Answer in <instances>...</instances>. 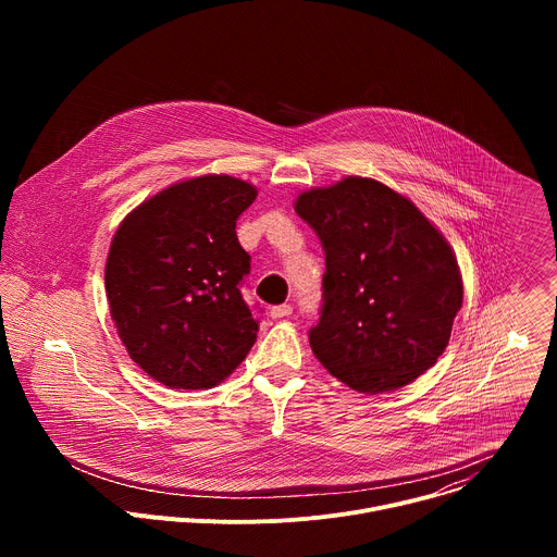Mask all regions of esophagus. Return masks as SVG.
<instances>
[{"mask_svg":"<svg viewBox=\"0 0 557 557\" xmlns=\"http://www.w3.org/2000/svg\"><path fill=\"white\" fill-rule=\"evenodd\" d=\"M288 314H293V306L290 304H280V306L271 308L273 320H282V317H288Z\"/></svg>","mask_w":557,"mask_h":557,"instance_id":"34e87169","label":"esophagus"}]
</instances>
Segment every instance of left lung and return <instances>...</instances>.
Returning a JSON list of instances; mask_svg holds the SVG:
<instances>
[{"label": "left lung", "mask_w": 557, "mask_h": 557, "mask_svg": "<svg viewBox=\"0 0 557 557\" xmlns=\"http://www.w3.org/2000/svg\"><path fill=\"white\" fill-rule=\"evenodd\" d=\"M295 211L326 253L322 317L308 333L314 357L363 394L430 370L462 306L443 233L406 196L361 176L299 194Z\"/></svg>", "instance_id": "1"}]
</instances>
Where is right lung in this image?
Masks as SVG:
<instances>
[{"instance_id":"1","label":"right lung","mask_w":557,"mask_h":557,"mask_svg":"<svg viewBox=\"0 0 557 557\" xmlns=\"http://www.w3.org/2000/svg\"><path fill=\"white\" fill-rule=\"evenodd\" d=\"M258 196L233 176H198L140 202L116 228L106 290L134 363L174 389L224 381L256 344L240 286L251 256L235 220Z\"/></svg>"}]
</instances>
